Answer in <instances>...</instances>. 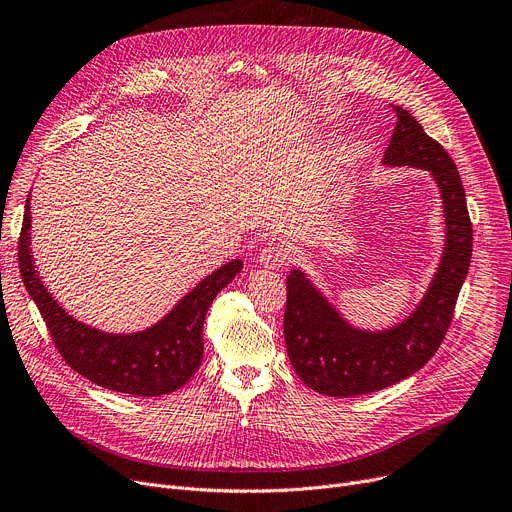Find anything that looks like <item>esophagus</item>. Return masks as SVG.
Here are the masks:
<instances>
[{
	"label": "esophagus",
	"mask_w": 512,
	"mask_h": 512,
	"mask_svg": "<svg viewBox=\"0 0 512 512\" xmlns=\"http://www.w3.org/2000/svg\"><path fill=\"white\" fill-rule=\"evenodd\" d=\"M288 259H290L288 249H284L280 245L265 247L257 255V263L261 267H265V270H282V267L288 263Z\"/></svg>",
	"instance_id": "1"
}]
</instances>
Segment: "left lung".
Segmentation results:
<instances>
[{"label":"left lung","instance_id":"obj_1","mask_svg":"<svg viewBox=\"0 0 512 512\" xmlns=\"http://www.w3.org/2000/svg\"><path fill=\"white\" fill-rule=\"evenodd\" d=\"M396 118L382 164L427 170L436 180L446 224L442 257L417 307L386 330L348 324L305 272L290 270L284 311L288 359L303 384L326 396L378 392L419 371L440 348L469 272L473 228L459 170L407 110L396 107Z\"/></svg>","mask_w":512,"mask_h":512}]
</instances>
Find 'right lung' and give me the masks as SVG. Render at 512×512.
I'll list each match as a JSON object with an SVG mask.
<instances>
[{
  "label": "right lung",
  "instance_id": "obj_1",
  "mask_svg": "<svg viewBox=\"0 0 512 512\" xmlns=\"http://www.w3.org/2000/svg\"><path fill=\"white\" fill-rule=\"evenodd\" d=\"M20 276L66 363L89 382L132 396H159L182 388L203 361V321L218 292L242 270L232 259L203 278L157 324L112 334L72 317L45 288L31 253V195L18 245Z\"/></svg>",
  "mask_w": 512,
  "mask_h": 512
}]
</instances>
